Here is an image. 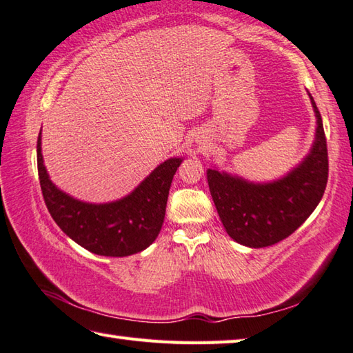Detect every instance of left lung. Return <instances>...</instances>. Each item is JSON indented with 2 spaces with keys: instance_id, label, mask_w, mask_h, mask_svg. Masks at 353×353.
Listing matches in <instances>:
<instances>
[{
  "instance_id": "obj_1",
  "label": "left lung",
  "mask_w": 353,
  "mask_h": 353,
  "mask_svg": "<svg viewBox=\"0 0 353 353\" xmlns=\"http://www.w3.org/2000/svg\"><path fill=\"white\" fill-rule=\"evenodd\" d=\"M310 102L316 116L315 142L299 167L285 177L252 183L228 172L206 171L219 217L237 243L250 248L279 243L299 230L320 203L329 174L327 143L312 96Z\"/></svg>"
}]
</instances>
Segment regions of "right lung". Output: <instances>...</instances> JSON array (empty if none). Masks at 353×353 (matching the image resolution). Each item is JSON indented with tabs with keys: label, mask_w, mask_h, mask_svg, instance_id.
Segmentation results:
<instances>
[{
	"label": "right lung",
	"mask_w": 353,
	"mask_h": 353,
	"mask_svg": "<svg viewBox=\"0 0 353 353\" xmlns=\"http://www.w3.org/2000/svg\"><path fill=\"white\" fill-rule=\"evenodd\" d=\"M37 154L41 191L54 222L76 243L105 257H127L153 243L163 223L172 177L183 161L168 159L127 197L96 205L76 200L52 183L41 153V131Z\"/></svg>",
	"instance_id": "add662e5"
}]
</instances>
